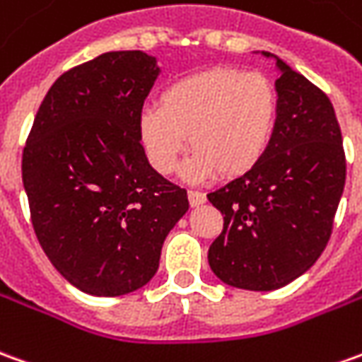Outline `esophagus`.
<instances>
[{"mask_svg":"<svg viewBox=\"0 0 362 362\" xmlns=\"http://www.w3.org/2000/svg\"><path fill=\"white\" fill-rule=\"evenodd\" d=\"M188 199H189V206L199 207L206 204V194H204V192H196V189H189Z\"/></svg>","mask_w":362,"mask_h":362,"instance_id":"34e87169","label":"esophagus"}]
</instances>
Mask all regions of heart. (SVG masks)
<instances>
[{
	"label": "heart",
	"mask_w": 362,
	"mask_h": 362,
	"mask_svg": "<svg viewBox=\"0 0 362 362\" xmlns=\"http://www.w3.org/2000/svg\"><path fill=\"white\" fill-rule=\"evenodd\" d=\"M278 113V90L269 76L211 68L166 86L158 107L139 111L137 131L148 163L160 174L173 173L189 143L194 153L182 168L186 180H204L216 170L235 178L269 153Z\"/></svg>",
	"instance_id": "b5f03b06"
}]
</instances>
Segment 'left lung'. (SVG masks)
Here are the masks:
<instances>
[{
    "label": "left lung",
    "instance_id": "8db88e82",
    "mask_svg": "<svg viewBox=\"0 0 362 362\" xmlns=\"http://www.w3.org/2000/svg\"><path fill=\"white\" fill-rule=\"evenodd\" d=\"M280 113L269 153L252 170L207 199L223 231L207 251L229 286L269 292L290 284L320 259L345 188V153L329 98L276 54Z\"/></svg>",
    "mask_w": 362,
    "mask_h": 362
}]
</instances>
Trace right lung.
Here are the masks:
<instances>
[{
  "mask_svg": "<svg viewBox=\"0 0 362 362\" xmlns=\"http://www.w3.org/2000/svg\"><path fill=\"white\" fill-rule=\"evenodd\" d=\"M160 74L143 50L105 52L50 86L23 151L35 233L54 269L92 296H123L155 276L186 189L148 164L139 111Z\"/></svg>",
  "mask_w": 362,
  "mask_h": 362,
  "instance_id": "1",
  "label": "right lung"
}]
</instances>
